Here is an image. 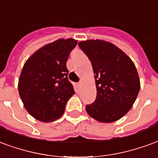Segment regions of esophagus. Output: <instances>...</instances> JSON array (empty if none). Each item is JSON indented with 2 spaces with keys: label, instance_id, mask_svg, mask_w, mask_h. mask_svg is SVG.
Wrapping results in <instances>:
<instances>
[{
  "label": "esophagus",
  "instance_id": "1",
  "mask_svg": "<svg viewBox=\"0 0 158 158\" xmlns=\"http://www.w3.org/2000/svg\"><path fill=\"white\" fill-rule=\"evenodd\" d=\"M77 85H78V86H79V87H80L81 85V81H79V82H78Z\"/></svg>",
  "mask_w": 158,
  "mask_h": 158
}]
</instances>
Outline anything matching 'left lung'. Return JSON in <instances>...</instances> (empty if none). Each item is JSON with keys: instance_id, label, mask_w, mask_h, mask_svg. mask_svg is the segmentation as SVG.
Instances as JSON below:
<instances>
[{"instance_id": "obj_1", "label": "left lung", "mask_w": 158, "mask_h": 158, "mask_svg": "<svg viewBox=\"0 0 158 158\" xmlns=\"http://www.w3.org/2000/svg\"><path fill=\"white\" fill-rule=\"evenodd\" d=\"M90 60L97 98L86 105L87 114L103 123L116 121L131 109L140 91L136 68L129 56L111 43L86 40L78 44Z\"/></svg>"}]
</instances>
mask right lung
<instances>
[{
	"instance_id": "add662e5",
	"label": "right lung",
	"mask_w": 158,
	"mask_h": 158,
	"mask_svg": "<svg viewBox=\"0 0 158 158\" xmlns=\"http://www.w3.org/2000/svg\"><path fill=\"white\" fill-rule=\"evenodd\" d=\"M77 44L73 39L56 40L37 50L24 64L18 92L25 109L38 120L51 122L61 117L75 93L66 61Z\"/></svg>"
}]
</instances>
